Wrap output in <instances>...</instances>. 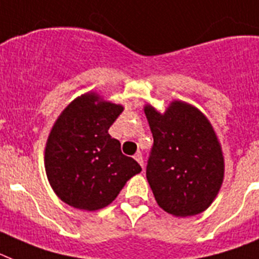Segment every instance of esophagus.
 <instances>
[{
    "label": "esophagus",
    "mask_w": 259,
    "mask_h": 259,
    "mask_svg": "<svg viewBox=\"0 0 259 259\" xmlns=\"http://www.w3.org/2000/svg\"><path fill=\"white\" fill-rule=\"evenodd\" d=\"M134 159H136L137 162L140 163L141 167H142V168H143V156H142V154L140 153V151H138V153H137L136 155H134Z\"/></svg>",
    "instance_id": "obj_1"
}]
</instances>
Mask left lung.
Here are the masks:
<instances>
[{"instance_id":"8db88e82","label":"left lung","mask_w":259,"mask_h":259,"mask_svg":"<svg viewBox=\"0 0 259 259\" xmlns=\"http://www.w3.org/2000/svg\"><path fill=\"white\" fill-rule=\"evenodd\" d=\"M145 114L154 138L146 178L156 203L177 217L201 213L224 180L223 150L213 127L197 108L178 100L164 113L147 104Z\"/></svg>"}]
</instances>
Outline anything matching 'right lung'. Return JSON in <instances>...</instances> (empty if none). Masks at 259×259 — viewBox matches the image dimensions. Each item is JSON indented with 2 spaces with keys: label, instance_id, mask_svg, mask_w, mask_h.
<instances>
[{
  "label": "right lung",
  "instance_id": "right-lung-1",
  "mask_svg": "<svg viewBox=\"0 0 259 259\" xmlns=\"http://www.w3.org/2000/svg\"><path fill=\"white\" fill-rule=\"evenodd\" d=\"M122 110V105L88 92L73 100L52 126L46 174L54 192L71 207L97 210L109 205L126 182L142 171L108 133Z\"/></svg>",
  "mask_w": 259,
  "mask_h": 259
}]
</instances>
